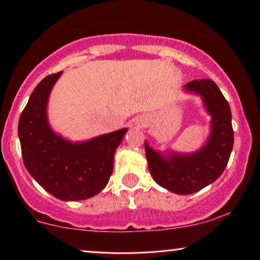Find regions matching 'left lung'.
Wrapping results in <instances>:
<instances>
[{
	"instance_id": "left-lung-1",
	"label": "left lung",
	"mask_w": 260,
	"mask_h": 260,
	"mask_svg": "<svg viewBox=\"0 0 260 260\" xmlns=\"http://www.w3.org/2000/svg\"><path fill=\"white\" fill-rule=\"evenodd\" d=\"M183 88L199 94L206 111L211 115L208 141L197 152L186 154L169 151L167 156L151 149L145 141V152L154 181L176 194H192L221 176L231 157L234 131L231 107L212 80H192Z\"/></svg>"
}]
</instances>
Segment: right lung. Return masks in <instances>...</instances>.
Instances as JSON below:
<instances>
[{"label": "right lung", "instance_id": "1", "mask_svg": "<svg viewBox=\"0 0 260 260\" xmlns=\"http://www.w3.org/2000/svg\"><path fill=\"white\" fill-rule=\"evenodd\" d=\"M62 72L45 77L29 96L19 120L24 164L32 177L55 198L84 200L107 186L114 168V154L127 128L93 139L72 143L49 126V94Z\"/></svg>", "mask_w": 260, "mask_h": 260}]
</instances>
